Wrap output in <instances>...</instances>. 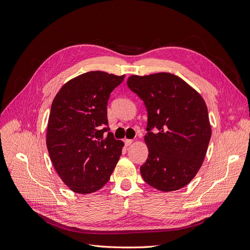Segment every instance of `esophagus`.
Segmentation results:
<instances>
[{"instance_id": "obj_1", "label": "esophagus", "mask_w": 250, "mask_h": 250, "mask_svg": "<svg viewBox=\"0 0 250 250\" xmlns=\"http://www.w3.org/2000/svg\"><path fill=\"white\" fill-rule=\"evenodd\" d=\"M124 142H125V146H129L132 145L133 140H132V139H125Z\"/></svg>"}]
</instances>
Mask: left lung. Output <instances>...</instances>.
Segmentation results:
<instances>
[{"mask_svg":"<svg viewBox=\"0 0 250 250\" xmlns=\"http://www.w3.org/2000/svg\"><path fill=\"white\" fill-rule=\"evenodd\" d=\"M128 87L145 102L147 126L144 180L160 191L181 189L191 181L205 160L211 127L203 97L174 74L131 75Z\"/></svg>","mask_w":250,"mask_h":250,"instance_id":"1","label":"left lung"}]
</instances>
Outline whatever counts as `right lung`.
Instances as JSON below:
<instances>
[{"mask_svg":"<svg viewBox=\"0 0 250 250\" xmlns=\"http://www.w3.org/2000/svg\"><path fill=\"white\" fill-rule=\"evenodd\" d=\"M124 77L103 71L83 73L66 82L52 103L47 151L58 175L76 193L100 190L121 157L124 142L105 132L110 94Z\"/></svg>","mask_w":250,"mask_h":250,"instance_id":"add662e5","label":"right lung"}]
</instances>
